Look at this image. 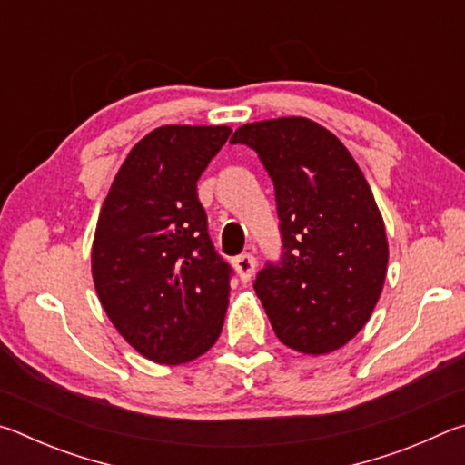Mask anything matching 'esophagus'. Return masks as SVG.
<instances>
[{"mask_svg":"<svg viewBox=\"0 0 465 465\" xmlns=\"http://www.w3.org/2000/svg\"><path fill=\"white\" fill-rule=\"evenodd\" d=\"M233 266H235V271H238L242 281H250V277L256 271V256L250 254V252H243V254L235 256Z\"/></svg>","mask_w":465,"mask_h":465,"instance_id":"esophagus-1","label":"esophagus"}]
</instances>
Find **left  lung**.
<instances>
[{
	"label": "left lung",
	"mask_w": 465,
	"mask_h": 465,
	"mask_svg": "<svg viewBox=\"0 0 465 465\" xmlns=\"http://www.w3.org/2000/svg\"><path fill=\"white\" fill-rule=\"evenodd\" d=\"M274 184L281 256L254 291L289 349L326 355L355 338L381 295L388 240L363 172L338 137L303 116L243 124Z\"/></svg>",
	"instance_id": "1"
}]
</instances>
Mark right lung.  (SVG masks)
<instances>
[{
    "label": "right lung",
    "mask_w": 465,
    "mask_h": 465,
    "mask_svg": "<svg viewBox=\"0 0 465 465\" xmlns=\"http://www.w3.org/2000/svg\"><path fill=\"white\" fill-rule=\"evenodd\" d=\"M230 133L153 129L131 149L100 209L96 293L124 341L153 363H188L222 334L233 269L209 238L196 183Z\"/></svg>",
    "instance_id": "1"
}]
</instances>
